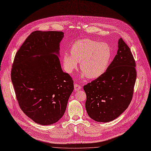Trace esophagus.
Segmentation results:
<instances>
[{
    "label": "esophagus",
    "mask_w": 151,
    "mask_h": 151,
    "mask_svg": "<svg viewBox=\"0 0 151 151\" xmlns=\"http://www.w3.org/2000/svg\"><path fill=\"white\" fill-rule=\"evenodd\" d=\"M81 88H82V86H81L80 85H79L78 84H76V83L74 84V90L76 91H79L80 89H81Z\"/></svg>",
    "instance_id": "1"
}]
</instances>
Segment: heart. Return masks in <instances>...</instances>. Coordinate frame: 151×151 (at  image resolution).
Returning a JSON list of instances; mask_svg holds the SVG:
<instances>
[{"instance_id": "1", "label": "heart", "mask_w": 151, "mask_h": 151, "mask_svg": "<svg viewBox=\"0 0 151 151\" xmlns=\"http://www.w3.org/2000/svg\"><path fill=\"white\" fill-rule=\"evenodd\" d=\"M111 58L112 50L108 43L83 39L72 45L71 54H63V64L65 71L72 73L80 62L82 77L96 78L107 70Z\"/></svg>"}]
</instances>
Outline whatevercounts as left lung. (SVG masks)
<instances>
[{"label": "left lung", "instance_id": "left-lung-1", "mask_svg": "<svg viewBox=\"0 0 151 151\" xmlns=\"http://www.w3.org/2000/svg\"><path fill=\"white\" fill-rule=\"evenodd\" d=\"M130 48L122 38L118 50L106 72L83 86L85 108L89 117L109 122L119 117L131 101L137 73Z\"/></svg>", "mask_w": 151, "mask_h": 151}]
</instances>
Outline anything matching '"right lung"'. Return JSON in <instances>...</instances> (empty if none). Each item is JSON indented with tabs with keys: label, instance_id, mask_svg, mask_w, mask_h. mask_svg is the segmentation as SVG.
I'll return each instance as SVG.
<instances>
[{
	"label": "right lung",
	"instance_id": "obj_1",
	"mask_svg": "<svg viewBox=\"0 0 151 151\" xmlns=\"http://www.w3.org/2000/svg\"><path fill=\"white\" fill-rule=\"evenodd\" d=\"M63 37L62 31L32 32L17 52L11 70L20 108L42 125L63 117L74 90L73 80L63 71L59 60Z\"/></svg>",
	"mask_w": 151,
	"mask_h": 151
}]
</instances>
